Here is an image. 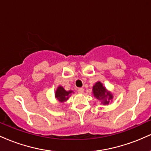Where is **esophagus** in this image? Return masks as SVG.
<instances>
[{
	"label": "esophagus",
	"instance_id": "34e87169",
	"mask_svg": "<svg viewBox=\"0 0 151 151\" xmlns=\"http://www.w3.org/2000/svg\"><path fill=\"white\" fill-rule=\"evenodd\" d=\"M77 92L79 93H82L84 92V89H83V88H79V89H77Z\"/></svg>",
	"mask_w": 151,
	"mask_h": 151
}]
</instances>
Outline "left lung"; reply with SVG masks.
Segmentation results:
<instances>
[{
  "instance_id": "left-lung-1",
  "label": "left lung",
  "mask_w": 151,
  "mask_h": 151,
  "mask_svg": "<svg viewBox=\"0 0 151 151\" xmlns=\"http://www.w3.org/2000/svg\"><path fill=\"white\" fill-rule=\"evenodd\" d=\"M92 91L94 97L101 101V104H103L104 105H108L109 102L111 101V100L113 99L112 93L107 91L106 87L103 86L102 83L100 81H97L93 86Z\"/></svg>"
}]
</instances>
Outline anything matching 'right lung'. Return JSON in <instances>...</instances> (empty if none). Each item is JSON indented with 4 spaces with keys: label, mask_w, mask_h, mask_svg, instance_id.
Returning <instances> with one entry per match:
<instances>
[{
    "label": "right lung",
    "mask_w": 151,
    "mask_h": 151,
    "mask_svg": "<svg viewBox=\"0 0 151 151\" xmlns=\"http://www.w3.org/2000/svg\"><path fill=\"white\" fill-rule=\"evenodd\" d=\"M73 91L72 90L70 91H66L63 87L61 86H58V88L55 91V98L58 100V101H60V103H63L68 100V99L71 96V93Z\"/></svg>",
    "instance_id": "add662e5"
}]
</instances>
